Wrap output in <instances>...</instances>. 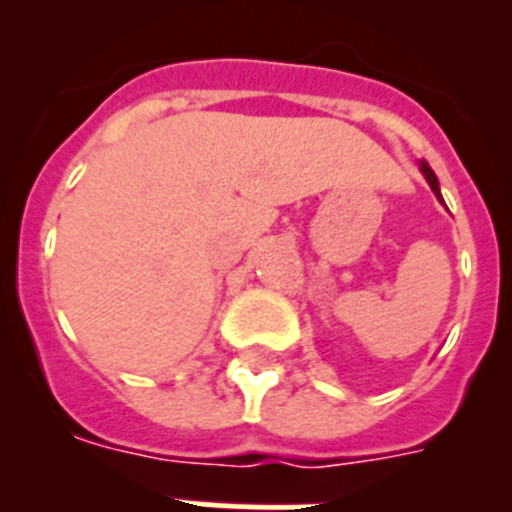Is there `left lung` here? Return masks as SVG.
<instances>
[{
	"mask_svg": "<svg viewBox=\"0 0 512 512\" xmlns=\"http://www.w3.org/2000/svg\"><path fill=\"white\" fill-rule=\"evenodd\" d=\"M420 174L425 176V182L431 184V189H433V194H436L438 197V202H443V197H441V187H438V179H436V174H433V169L428 164H425V161H420Z\"/></svg>",
	"mask_w": 512,
	"mask_h": 512,
	"instance_id": "obj_1",
	"label": "left lung"
}]
</instances>
